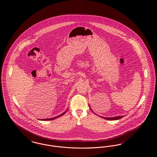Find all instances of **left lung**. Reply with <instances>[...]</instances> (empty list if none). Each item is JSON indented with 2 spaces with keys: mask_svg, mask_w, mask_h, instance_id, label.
<instances>
[{
  "mask_svg": "<svg viewBox=\"0 0 157 157\" xmlns=\"http://www.w3.org/2000/svg\"><path fill=\"white\" fill-rule=\"evenodd\" d=\"M124 117L123 116H118V117H112V118H110V117H109V118H108V117H102V118H103L104 119H105V120H120L121 118H123Z\"/></svg>",
  "mask_w": 157,
  "mask_h": 157,
  "instance_id": "8db88e82",
  "label": "left lung"
}]
</instances>
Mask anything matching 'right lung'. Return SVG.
I'll list each match as a JSON object with an SVG mask.
<instances>
[{
    "label": "right lung",
    "instance_id": "right-lung-1",
    "mask_svg": "<svg viewBox=\"0 0 157 157\" xmlns=\"http://www.w3.org/2000/svg\"><path fill=\"white\" fill-rule=\"evenodd\" d=\"M67 111H65V112H63V113H62V114H60V115H58V116H57V117H54V118H49V119H44V120H42V121H49V120H55V119H56V118H58V117H59L60 116H62L64 113H65L66 112H67Z\"/></svg>",
    "mask_w": 157,
    "mask_h": 157
}]
</instances>
